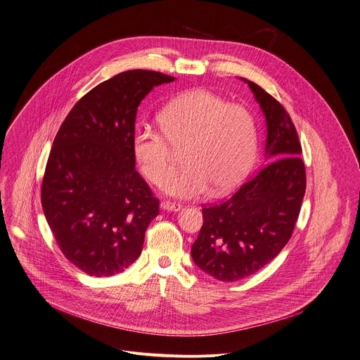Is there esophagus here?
Returning a JSON list of instances; mask_svg holds the SVG:
<instances>
[{
    "label": "esophagus",
    "mask_w": 360,
    "mask_h": 360,
    "mask_svg": "<svg viewBox=\"0 0 360 360\" xmlns=\"http://www.w3.org/2000/svg\"><path fill=\"white\" fill-rule=\"evenodd\" d=\"M161 208L165 211H179L182 208L181 204L178 202H172V201H162L160 204Z\"/></svg>",
    "instance_id": "esophagus-1"
}]
</instances>
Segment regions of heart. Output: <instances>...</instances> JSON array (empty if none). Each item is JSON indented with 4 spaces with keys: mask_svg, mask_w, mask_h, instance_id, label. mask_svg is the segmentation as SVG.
Masks as SVG:
<instances>
[{
    "mask_svg": "<svg viewBox=\"0 0 360 360\" xmlns=\"http://www.w3.org/2000/svg\"><path fill=\"white\" fill-rule=\"evenodd\" d=\"M161 131L136 128L132 150L143 175L162 185L175 171L169 144L185 146V168L165 186L181 199L199 198L212 191L224 193L247 175L257 152L252 115L241 105L229 103L208 89H191L174 98L159 115Z\"/></svg>",
    "mask_w": 360,
    "mask_h": 360,
    "instance_id": "1",
    "label": "heart"
}]
</instances>
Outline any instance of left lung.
Returning a JSON list of instances; mask_svg holds the SVG:
<instances>
[{"mask_svg": "<svg viewBox=\"0 0 360 360\" xmlns=\"http://www.w3.org/2000/svg\"><path fill=\"white\" fill-rule=\"evenodd\" d=\"M244 81L266 124L265 165L226 201L202 208L192 258L221 281L248 278L269 264L291 238L305 195V165L295 127L279 102Z\"/></svg>", "mask_w": 360, "mask_h": 360, "instance_id": "1", "label": "left lung"}]
</instances>
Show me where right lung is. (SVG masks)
<instances>
[{"mask_svg": "<svg viewBox=\"0 0 360 360\" xmlns=\"http://www.w3.org/2000/svg\"><path fill=\"white\" fill-rule=\"evenodd\" d=\"M175 77L128 70L96 85L60 125L41 188L45 219L65 257L89 276H113L141 255L159 200L135 169L136 110Z\"/></svg>", "mask_w": 360, "mask_h": 360, "instance_id": "right-lung-1", "label": "right lung"}]
</instances>
